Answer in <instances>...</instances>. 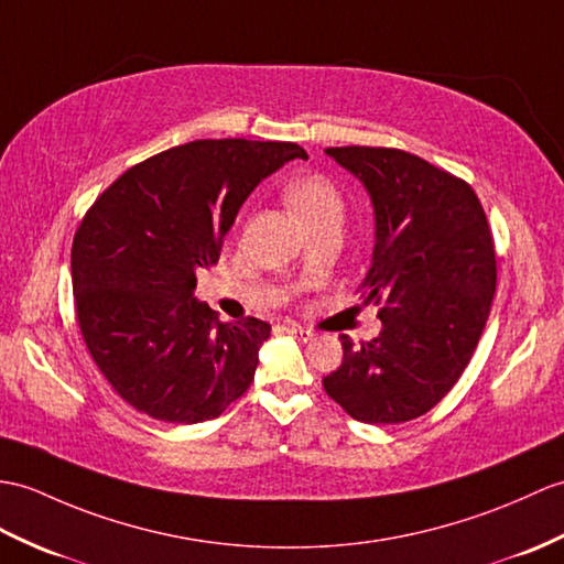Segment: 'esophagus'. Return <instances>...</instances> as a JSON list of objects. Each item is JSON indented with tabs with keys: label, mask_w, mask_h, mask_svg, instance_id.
<instances>
[{
	"label": "esophagus",
	"mask_w": 564,
	"mask_h": 564,
	"mask_svg": "<svg viewBox=\"0 0 564 564\" xmlns=\"http://www.w3.org/2000/svg\"><path fill=\"white\" fill-rule=\"evenodd\" d=\"M285 332L291 334L293 338H297V341H310V338L314 336L312 329H305V326H297V324H288Z\"/></svg>",
	"instance_id": "1"
}]
</instances>
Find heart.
I'll use <instances>...</instances> for the list:
<instances>
[{
	"label": "heart",
	"mask_w": 564,
	"mask_h": 564,
	"mask_svg": "<svg viewBox=\"0 0 564 564\" xmlns=\"http://www.w3.org/2000/svg\"><path fill=\"white\" fill-rule=\"evenodd\" d=\"M285 202L291 204L293 212L303 218L307 228L317 226L324 220H338L344 218V196L329 177L310 173L293 180L285 187Z\"/></svg>",
	"instance_id": "obj_1"
}]
</instances>
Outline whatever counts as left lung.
<instances>
[{"label": "left lung", "mask_w": 564, "mask_h": 564, "mask_svg": "<svg viewBox=\"0 0 564 564\" xmlns=\"http://www.w3.org/2000/svg\"><path fill=\"white\" fill-rule=\"evenodd\" d=\"M326 155L356 175L375 208L362 303L382 332L352 346L322 384L360 423H405L449 394L486 329L497 269L486 212L468 182L399 149L341 147Z\"/></svg>", "instance_id": "8db88e82"}]
</instances>
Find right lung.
<instances>
[{"label": "right lung", "mask_w": 564, "mask_h": 564, "mask_svg": "<svg viewBox=\"0 0 564 564\" xmlns=\"http://www.w3.org/2000/svg\"><path fill=\"white\" fill-rule=\"evenodd\" d=\"M307 159L291 141L199 139L129 167L88 208L72 245L78 329L102 377L165 423L218 417L250 389L261 319L218 322L194 297L261 180Z\"/></svg>", "instance_id": "add662e5"}]
</instances>
